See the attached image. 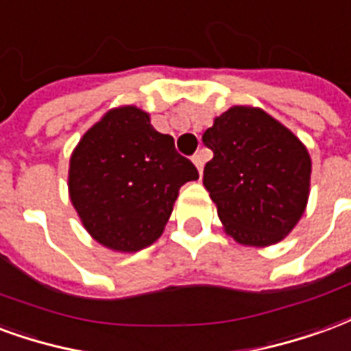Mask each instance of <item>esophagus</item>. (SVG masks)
<instances>
[{"instance_id":"34e87169","label":"esophagus","mask_w":351,"mask_h":351,"mask_svg":"<svg viewBox=\"0 0 351 351\" xmlns=\"http://www.w3.org/2000/svg\"><path fill=\"white\" fill-rule=\"evenodd\" d=\"M204 160H206V157H204V153H202V151H198V153H196V155L193 157L194 166L198 168V172L200 173H202V170H204Z\"/></svg>"}]
</instances>
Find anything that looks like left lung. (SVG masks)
Segmentation results:
<instances>
[{
	"label": "left lung",
	"mask_w": 351,
	"mask_h": 351,
	"mask_svg": "<svg viewBox=\"0 0 351 351\" xmlns=\"http://www.w3.org/2000/svg\"><path fill=\"white\" fill-rule=\"evenodd\" d=\"M213 158L204 185L235 241L265 247L288 235L305 211L308 151L260 108L234 106L204 132Z\"/></svg>",
	"instance_id": "8db88e82"
}]
</instances>
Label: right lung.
I'll return each mask as SVG.
<instances>
[{
    "instance_id": "right-lung-1",
    "label": "right lung",
    "mask_w": 351,
    "mask_h": 351,
    "mask_svg": "<svg viewBox=\"0 0 351 351\" xmlns=\"http://www.w3.org/2000/svg\"><path fill=\"white\" fill-rule=\"evenodd\" d=\"M196 166L170 134L153 129L134 106L110 110L71 157L69 193L84 226L114 250L134 252L157 241Z\"/></svg>"
}]
</instances>
